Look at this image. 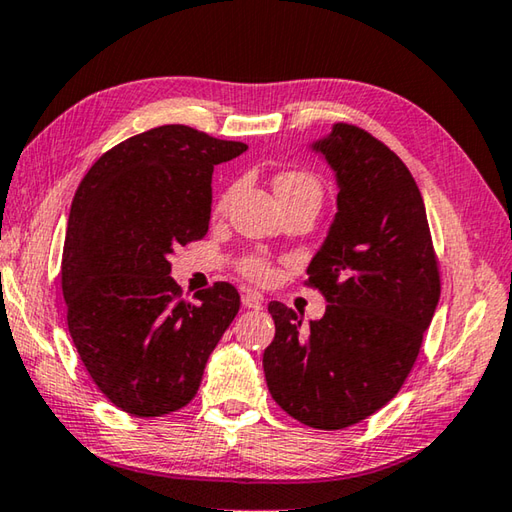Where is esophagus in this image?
<instances>
[{
  "label": "esophagus",
  "instance_id": "34e87169",
  "mask_svg": "<svg viewBox=\"0 0 512 512\" xmlns=\"http://www.w3.org/2000/svg\"><path fill=\"white\" fill-rule=\"evenodd\" d=\"M241 304H244L246 309L259 311V309H264V297L255 291H246L244 295H241Z\"/></svg>",
  "mask_w": 512,
  "mask_h": 512
}]
</instances>
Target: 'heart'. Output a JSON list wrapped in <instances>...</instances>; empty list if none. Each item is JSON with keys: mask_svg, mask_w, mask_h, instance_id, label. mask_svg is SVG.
I'll use <instances>...</instances> for the list:
<instances>
[{"mask_svg": "<svg viewBox=\"0 0 512 512\" xmlns=\"http://www.w3.org/2000/svg\"><path fill=\"white\" fill-rule=\"evenodd\" d=\"M275 192L280 201H293V199H300V197H322V188H320V181L315 179L311 172H302V170H286L282 174H277L275 179ZM226 199L221 201V208L226 206ZM241 271H244L248 277H253V280H264L268 277V264L264 262L262 257H248L244 266H241Z\"/></svg>", "mask_w": 512, "mask_h": 512, "instance_id": "b5f03b06", "label": "heart"}]
</instances>
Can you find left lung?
<instances>
[{
  "label": "left lung",
  "mask_w": 512,
  "mask_h": 512,
  "mask_svg": "<svg viewBox=\"0 0 512 512\" xmlns=\"http://www.w3.org/2000/svg\"><path fill=\"white\" fill-rule=\"evenodd\" d=\"M336 172L338 212L306 284L327 311L302 327L268 304L275 340L264 351L273 401L315 430H342L403 387L441 297L425 203L414 176L365 129L336 123L311 143Z\"/></svg>",
  "instance_id": "left-lung-1"
}]
</instances>
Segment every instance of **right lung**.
I'll return each mask as SVG.
<instances>
[{
  "instance_id": "right-lung-1",
  "label": "right lung",
  "mask_w": 512,
  "mask_h": 512,
  "mask_svg": "<svg viewBox=\"0 0 512 512\" xmlns=\"http://www.w3.org/2000/svg\"><path fill=\"white\" fill-rule=\"evenodd\" d=\"M246 150L163 125L111 147L78 185L62 253L69 333L100 392L127 414L188 405L235 320L237 288L217 282L183 300L170 255L206 237L212 170Z\"/></svg>"
}]
</instances>
